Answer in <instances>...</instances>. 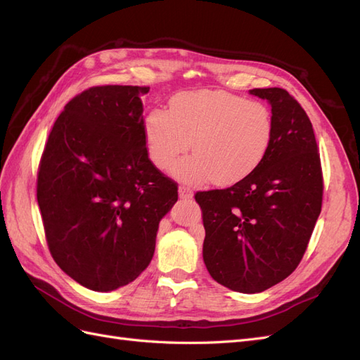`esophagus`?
<instances>
[{"label": "esophagus", "mask_w": 360, "mask_h": 360, "mask_svg": "<svg viewBox=\"0 0 360 360\" xmlns=\"http://www.w3.org/2000/svg\"><path fill=\"white\" fill-rule=\"evenodd\" d=\"M179 197L181 200H191L193 197V192L191 188H186V186H180L179 188Z\"/></svg>", "instance_id": "34e87169"}]
</instances>
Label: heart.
Returning a JSON list of instances; mask_svg holds the SVG:
<instances>
[{"instance_id": "1", "label": "heart", "mask_w": 360, "mask_h": 360, "mask_svg": "<svg viewBox=\"0 0 360 360\" xmlns=\"http://www.w3.org/2000/svg\"><path fill=\"white\" fill-rule=\"evenodd\" d=\"M274 115L263 102L222 90L179 93L169 111L155 108L144 122L148 156L155 167L167 169L180 155L171 174L198 184L212 180L230 186L252 174L271 146Z\"/></svg>"}]
</instances>
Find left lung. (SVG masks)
Wrapping results in <instances>:
<instances>
[{"label": "left lung", "instance_id": "1", "mask_svg": "<svg viewBox=\"0 0 360 360\" xmlns=\"http://www.w3.org/2000/svg\"><path fill=\"white\" fill-rule=\"evenodd\" d=\"M271 106L275 134L257 169L226 189L195 193L210 276L233 291L261 292L290 276L321 212L323 172L311 120L284 89H254Z\"/></svg>", "mask_w": 360, "mask_h": 360}]
</instances>
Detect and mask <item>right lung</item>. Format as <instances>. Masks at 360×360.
<instances>
[{
  "label": "right lung",
  "instance_id": "right-lung-1",
  "mask_svg": "<svg viewBox=\"0 0 360 360\" xmlns=\"http://www.w3.org/2000/svg\"><path fill=\"white\" fill-rule=\"evenodd\" d=\"M150 86L102 85L75 96L52 126L37 202L52 258L78 284L112 291L155 254L177 183L148 159L141 96Z\"/></svg>",
  "mask_w": 360,
  "mask_h": 360
}]
</instances>
